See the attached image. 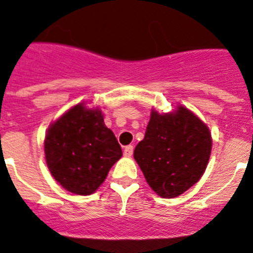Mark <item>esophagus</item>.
<instances>
[{
    "label": "esophagus",
    "mask_w": 253,
    "mask_h": 253,
    "mask_svg": "<svg viewBox=\"0 0 253 253\" xmlns=\"http://www.w3.org/2000/svg\"><path fill=\"white\" fill-rule=\"evenodd\" d=\"M133 152H134L133 146H126L124 148V156H126V157H130L131 154H133Z\"/></svg>",
    "instance_id": "obj_1"
}]
</instances>
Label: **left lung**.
I'll use <instances>...</instances> for the list:
<instances>
[{
    "label": "left lung",
    "instance_id": "1",
    "mask_svg": "<svg viewBox=\"0 0 253 253\" xmlns=\"http://www.w3.org/2000/svg\"><path fill=\"white\" fill-rule=\"evenodd\" d=\"M211 137L207 125L184 106L175 114L152 111L146 135L134 149L149 186L176 198L196 184L207 169Z\"/></svg>",
    "mask_w": 253,
    "mask_h": 253
}]
</instances>
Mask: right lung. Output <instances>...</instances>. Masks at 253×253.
Here are the masks:
<instances>
[{
	"instance_id": "add662e5",
	"label": "right lung",
	"mask_w": 253,
	"mask_h": 253,
	"mask_svg": "<svg viewBox=\"0 0 253 253\" xmlns=\"http://www.w3.org/2000/svg\"><path fill=\"white\" fill-rule=\"evenodd\" d=\"M44 149L53 177L77 195L96 191L123 156L122 147L106 128L101 111L87 110L82 104L50 125Z\"/></svg>"
}]
</instances>
